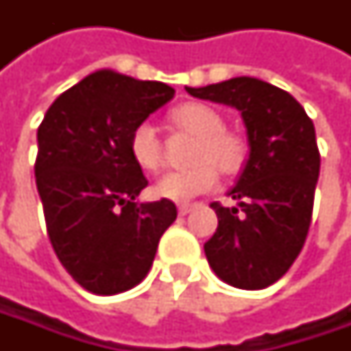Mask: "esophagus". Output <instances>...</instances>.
Masks as SVG:
<instances>
[{
    "mask_svg": "<svg viewBox=\"0 0 351 351\" xmlns=\"http://www.w3.org/2000/svg\"><path fill=\"white\" fill-rule=\"evenodd\" d=\"M191 209H193V205H189V203H182V205L178 207V213L183 217V215H187Z\"/></svg>",
    "mask_w": 351,
    "mask_h": 351,
    "instance_id": "34e87169",
    "label": "esophagus"
}]
</instances>
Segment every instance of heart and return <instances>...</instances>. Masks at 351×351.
Here are the masks:
<instances>
[{"mask_svg":"<svg viewBox=\"0 0 351 351\" xmlns=\"http://www.w3.org/2000/svg\"><path fill=\"white\" fill-rule=\"evenodd\" d=\"M173 125L199 136L193 152V166L182 171H169L154 185L160 199L187 203L193 197L210 191L219 183V169L223 173H236L246 158V144L224 130V119L217 109L205 103H185L171 113ZM130 156L144 171H158L162 166V142L158 130L150 123H141L130 134Z\"/></svg>","mask_w":351,"mask_h":351,"instance_id":"1","label":"heart"}]
</instances>
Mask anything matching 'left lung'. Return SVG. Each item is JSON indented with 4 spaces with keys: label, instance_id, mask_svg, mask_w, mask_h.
<instances>
[{
    "label": "left lung",
    "instance_id": "8db88e82",
    "mask_svg": "<svg viewBox=\"0 0 351 351\" xmlns=\"http://www.w3.org/2000/svg\"><path fill=\"white\" fill-rule=\"evenodd\" d=\"M185 89L238 109L248 134L246 166L228 193L240 209L210 203L219 226L205 256L232 287H269L287 274L308 234L320 171L315 125L293 95L256 77Z\"/></svg>",
    "mask_w": 351,
    "mask_h": 351
}]
</instances>
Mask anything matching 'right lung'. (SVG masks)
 I'll return each instance as SVG.
<instances>
[{"mask_svg":"<svg viewBox=\"0 0 351 351\" xmlns=\"http://www.w3.org/2000/svg\"><path fill=\"white\" fill-rule=\"evenodd\" d=\"M162 82L99 70L48 107L36 141V189L50 244L75 283L95 295L138 285L154 262L176 205L138 203L148 185L130 134L173 97Z\"/></svg>","mask_w":351,"mask_h":351,"instance_id":"1","label":"right lung"}]
</instances>
